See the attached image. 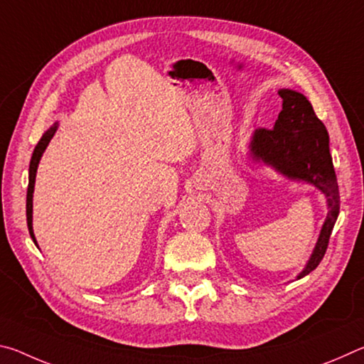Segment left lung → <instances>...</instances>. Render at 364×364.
<instances>
[{
    "label": "left lung",
    "mask_w": 364,
    "mask_h": 364,
    "mask_svg": "<svg viewBox=\"0 0 364 364\" xmlns=\"http://www.w3.org/2000/svg\"><path fill=\"white\" fill-rule=\"evenodd\" d=\"M282 110L271 130L258 128L250 141L255 160L271 165L291 180L305 181L318 188L328 199V217L319 232L315 250L297 279L311 273L328 249L332 228L341 208L337 176L329 152V134L306 97L294 90H279Z\"/></svg>",
    "instance_id": "obj_1"
}]
</instances>
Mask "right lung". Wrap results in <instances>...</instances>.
Listing matches in <instances>:
<instances>
[{
	"mask_svg": "<svg viewBox=\"0 0 364 364\" xmlns=\"http://www.w3.org/2000/svg\"><path fill=\"white\" fill-rule=\"evenodd\" d=\"M58 130V123L49 128V130L43 134L41 139L38 141V144L35 146V151L32 154V160H30V167H28V189H27V226H28V232L32 236L33 242L36 244L35 234H33V226H32V212H33V188H35V178H36V168H38L40 159L43 156V152L49 144V141L54 136V133Z\"/></svg>",
	"mask_w": 364,
	"mask_h": 364,
	"instance_id": "add662e5",
	"label": "right lung"
}]
</instances>
